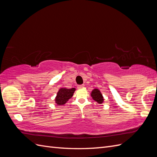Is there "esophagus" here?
I'll list each match as a JSON object with an SVG mask.
<instances>
[{
  "label": "esophagus",
  "instance_id": "1",
  "mask_svg": "<svg viewBox=\"0 0 157 157\" xmlns=\"http://www.w3.org/2000/svg\"><path fill=\"white\" fill-rule=\"evenodd\" d=\"M84 86V84H80V85H78V88H83Z\"/></svg>",
  "mask_w": 157,
  "mask_h": 157
}]
</instances>
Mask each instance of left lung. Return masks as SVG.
Segmentation results:
<instances>
[{"label": "left lung", "mask_w": 157, "mask_h": 157, "mask_svg": "<svg viewBox=\"0 0 157 157\" xmlns=\"http://www.w3.org/2000/svg\"><path fill=\"white\" fill-rule=\"evenodd\" d=\"M91 96L94 101H97L98 103H102L103 101V98L101 93L98 89H94L92 92Z\"/></svg>", "instance_id": "1"}]
</instances>
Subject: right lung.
Instances as JSON below:
<instances>
[{"label":"right lung","mask_w":157,"mask_h":157,"mask_svg":"<svg viewBox=\"0 0 157 157\" xmlns=\"http://www.w3.org/2000/svg\"><path fill=\"white\" fill-rule=\"evenodd\" d=\"M75 91V88H73L71 89L67 88H61L57 94L56 98V103L59 105H63L67 102L70 98L73 96V93Z\"/></svg>","instance_id":"add662e5"}]
</instances>
